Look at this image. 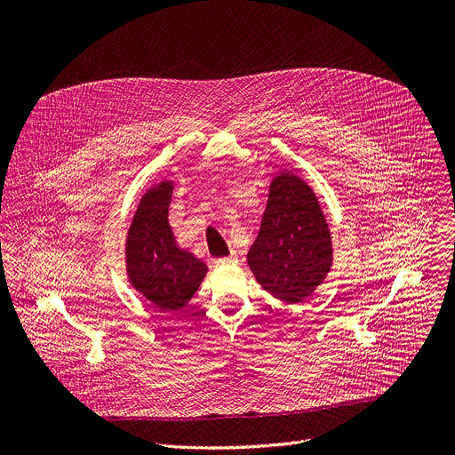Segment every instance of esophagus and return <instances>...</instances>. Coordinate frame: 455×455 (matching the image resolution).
I'll list each match as a JSON object with an SVG mask.
<instances>
[{
    "mask_svg": "<svg viewBox=\"0 0 455 455\" xmlns=\"http://www.w3.org/2000/svg\"><path fill=\"white\" fill-rule=\"evenodd\" d=\"M235 263H237V253H235V251H232V253L227 255V257L216 259V265H218V267H230V265H235Z\"/></svg>",
    "mask_w": 455,
    "mask_h": 455,
    "instance_id": "obj_1",
    "label": "esophagus"
}]
</instances>
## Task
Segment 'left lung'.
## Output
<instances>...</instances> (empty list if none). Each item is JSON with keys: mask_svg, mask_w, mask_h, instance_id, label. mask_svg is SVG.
<instances>
[{"mask_svg": "<svg viewBox=\"0 0 455 455\" xmlns=\"http://www.w3.org/2000/svg\"><path fill=\"white\" fill-rule=\"evenodd\" d=\"M246 261L257 283L286 304L302 302L330 274L331 232L315 192L299 176L281 172L272 180Z\"/></svg>", "mask_w": 455, "mask_h": 455, "instance_id": "8db88e82", "label": "left lung"}]
</instances>
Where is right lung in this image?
I'll return each instance as SVG.
<instances>
[{
    "label": "right lung",
    "instance_id": "1",
    "mask_svg": "<svg viewBox=\"0 0 455 455\" xmlns=\"http://www.w3.org/2000/svg\"><path fill=\"white\" fill-rule=\"evenodd\" d=\"M172 183L151 187L139 204L125 239V270L132 286L156 307H183L200 288L207 265L176 244L167 214Z\"/></svg>",
    "mask_w": 455,
    "mask_h": 455
}]
</instances>
